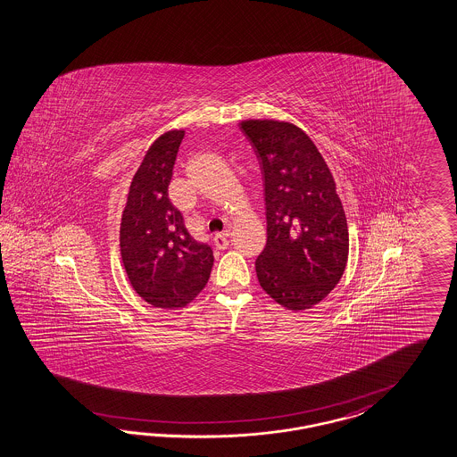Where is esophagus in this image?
Masks as SVG:
<instances>
[{"label": "esophagus", "mask_w": 457, "mask_h": 457, "mask_svg": "<svg viewBox=\"0 0 457 457\" xmlns=\"http://www.w3.org/2000/svg\"><path fill=\"white\" fill-rule=\"evenodd\" d=\"M214 246L218 247V249H226V247L229 246V233L228 231H224V233H218V235L214 236Z\"/></svg>", "instance_id": "34e87169"}]
</instances>
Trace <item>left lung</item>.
Listing matches in <instances>:
<instances>
[{
    "mask_svg": "<svg viewBox=\"0 0 457 457\" xmlns=\"http://www.w3.org/2000/svg\"><path fill=\"white\" fill-rule=\"evenodd\" d=\"M260 160L268 241L256 260L261 287L286 309L321 303L339 283L349 233L336 183L321 153L296 124H239Z\"/></svg>",
    "mask_w": 457,
    "mask_h": 457,
    "instance_id": "1",
    "label": "left lung"
}]
</instances>
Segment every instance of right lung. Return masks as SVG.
Returning a JSON list of instances; mask_svg holds the SVG:
<instances>
[{"instance_id":"right-lung-1","label":"right lung","mask_w":457,"mask_h":457,"mask_svg":"<svg viewBox=\"0 0 457 457\" xmlns=\"http://www.w3.org/2000/svg\"><path fill=\"white\" fill-rule=\"evenodd\" d=\"M185 129L166 131L149 146L126 199L120 247L128 279L154 308H185L210 279L212 249L186 229L168 197Z\"/></svg>"}]
</instances>
